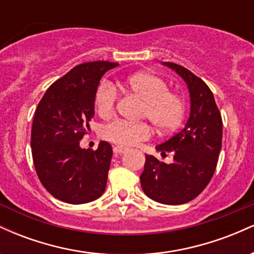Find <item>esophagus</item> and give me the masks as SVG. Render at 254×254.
Here are the masks:
<instances>
[{
	"label": "esophagus",
	"instance_id": "esophagus-1",
	"mask_svg": "<svg viewBox=\"0 0 254 254\" xmlns=\"http://www.w3.org/2000/svg\"><path fill=\"white\" fill-rule=\"evenodd\" d=\"M127 150V148L118 147V145H117V147L113 148V153H115V155H122V154H124Z\"/></svg>",
	"mask_w": 254,
	"mask_h": 254
}]
</instances>
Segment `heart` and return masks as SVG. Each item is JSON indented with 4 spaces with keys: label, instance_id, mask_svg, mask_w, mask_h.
<instances>
[{
    "label": "heart",
    "instance_id": "heart-1",
    "mask_svg": "<svg viewBox=\"0 0 254 254\" xmlns=\"http://www.w3.org/2000/svg\"><path fill=\"white\" fill-rule=\"evenodd\" d=\"M130 92L144 101L142 116L147 117L159 132H170L182 122L184 101L178 94L170 92L164 78L151 72H137L127 78ZM117 89L112 83L101 82L95 90L94 105L98 115L103 118L111 117L115 112ZM101 136L112 143L129 147L137 142L149 138L150 127L145 123H129L115 121L106 124Z\"/></svg>",
    "mask_w": 254,
    "mask_h": 254
}]
</instances>
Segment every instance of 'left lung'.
I'll return each mask as SVG.
<instances>
[{"label":"left lung","mask_w":254,"mask_h":254,"mask_svg":"<svg viewBox=\"0 0 254 254\" xmlns=\"http://www.w3.org/2000/svg\"><path fill=\"white\" fill-rule=\"evenodd\" d=\"M185 81L190 94V116L185 127L155 149L171 153V164L145 155L142 190L155 202L168 205L188 203L211 180L222 145V118L214 94L204 81L172 62H162Z\"/></svg>","instance_id":"left-lung-1"}]
</instances>
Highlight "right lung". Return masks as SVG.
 I'll return each mask as SVG.
<instances>
[{
    "mask_svg": "<svg viewBox=\"0 0 254 254\" xmlns=\"http://www.w3.org/2000/svg\"><path fill=\"white\" fill-rule=\"evenodd\" d=\"M118 63L97 61L76 65L52 83L38 104L31 133L32 156L40 182L69 204L95 200L106 189L112 147L97 150L80 141L94 117V95L103 75Z\"/></svg>",
    "mask_w": 254,
    "mask_h": 254,
    "instance_id": "1",
    "label": "right lung"
}]
</instances>
